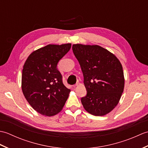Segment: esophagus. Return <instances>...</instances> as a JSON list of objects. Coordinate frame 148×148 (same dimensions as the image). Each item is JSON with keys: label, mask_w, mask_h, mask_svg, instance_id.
<instances>
[{"label": "esophagus", "mask_w": 148, "mask_h": 148, "mask_svg": "<svg viewBox=\"0 0 148 148\" xmlns=\"http://www.w3.org/2000/svg\"><path fill=\"white\" fill-rule=\"evenodd\" d=\"M80 84H81V83H80L79 82H77V83H76V84H75L74 86H79V85H80Z\"/></svg>", "instance_id": "obj_1"}]
</instances>
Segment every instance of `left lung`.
Wrapping results in <instances>:
<instances>
[{"instance_id":"1","label":"left lung","mask_w":148,"mask_h":148,"mask_svg":"<svg viewBox=\"0 0 148 148\" xmlns=\"http://www.w3.org/2000/svg\"><path fill=\"white\" fill-rule=\"evenodd\" d=\"M72 51L80 64L87 92L81 99L84 109L94 116L108 114L118 104L123 92L120 62L97 45H73Z\"/></svg>"}]
</instances>
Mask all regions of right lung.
Wrapping results in <instances>:
<instances>
[{"label": "right lung", "instance_id": "add662e5", "mask_svg": "<svg viewBox=\"0 0 148 148\" xmlns=\"http://www.w3.org/2000/svg\"><path fill=\"white\" fill-rule=\"evenodd\" d=\"M71 48L70 43L47 45L31 53L23 65V95L30 105L42 115L56 114L68 99L71 90L63 83L57 65Z\"/></svg>", "mask_w": 148, "mask_h": 148}]
</instances>
